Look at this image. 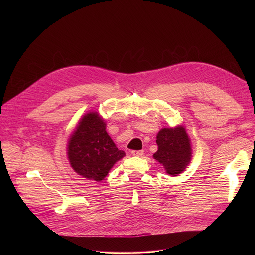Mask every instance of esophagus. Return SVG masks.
Returning <instances> with one entry per match:
<instances>
[{"mask_svg": "<svg viewBox=\"0 0 255 255\" xmlns=\"http://www.w3.org/2000/svg\"><path fill=\"white\" fill-rule=\"evenodd\" d=\"M131 154L133 156H142L144 154V151L143 150H133V151H131Z\"/></svg>", "mask_w": 255, "mask_h": 255, "instance_id": "obj_1", "label": "esophagus"}]
</instances>
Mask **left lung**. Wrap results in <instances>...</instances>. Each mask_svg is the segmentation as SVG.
Masks as SVG:
<instances>
[{"instance_id": "1", "label": "left lung", "mask_w": 255, "mask_h": 255, "mask_svg": "<svg viewBox=\"0 0 255 255\" xmlns=\"http://www.w3.org/2000/svg\"><path fill=\"white\" fill-rule=\"evenodd\" d=\"M156 143L158 150L153 158L163 165L166 173L176 176L187 168L192 159V147L184 126L161 129Z\"/></svg>"}]
</instances>
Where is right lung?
I'll list each match as a JSON object with an SVG mask.
<instances>
[{"instance_id":"add662e5","label":"right lung","mask_w":255,"mask_h":255,"mask_svg":"<svg viewBox=\"0 0 255 255\" xmlns=\"http://www.w3.org/2000/svg\"><path fill=\"white\" fill-rule=\"evenodd\" d=\"M67 156L74 170L85 178L101 181L113 165L125 156L106 131L98 112L86 114L67 143Z\"/></svg>"}]
</instances>
